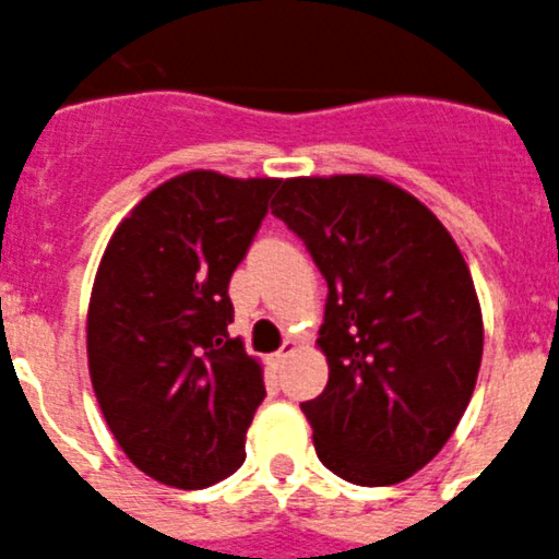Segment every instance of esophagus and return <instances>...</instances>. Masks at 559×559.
I'll return each mask as SVG.
<instances>
[{"instance_id":"esophagus-1","label":"esophagus","mask_w":559,"mask_h":559,"mask_svg":"<svg viewBox=\"0 0 559 559\" xmlns=\"http://www.w3.org/2000/svg\"><path fill=\"white\" fill-rule=\"evenodd\" d=\"M292 350H295V342H289V340H286L284 345H281V350H275V354H273V359H270V361H273V367H284V361L289 359V356H292Z\"/></svg>"}]
</instances>
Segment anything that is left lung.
I'll use <instances>...</instances> for the list:
<instances>
[{
    "label": "left lung",
    "mask_w": 559,
    "mask_h": 559,
    "mask_svg": "<svg viewBox=\"0 0 559 559\" xmlns=\"http://www.w3.org/2000/svg\"><path fill=\"white\" fill-rule=\"evenodd\" d=\"M273 214L329 284V384L300 404L317 456L361 487L409 479L454 435L479 376L481 309L460 248L420 200L370 175L284 180Z\"/></svg>",
    "instance_id": "obj_1"
}]
</instances>
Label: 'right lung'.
Returning <instances> with one entry per match:
<instances>
[{"instance_id": "right-lung-1", "label": "right lung", "mask_w": 559, "mask_h": 559, "mask_svg": "<svg viewBox=\"0 0 559 559\" xmlns=\"http://www.w3.org/2000/svg\"><path fill=\"white\" fill-rule=\"evenodd\" d=\"M278 186L178 175L130 211L99 261L85 325L92 384L128 460L160 485L200 490L245 462L267 390L228 334V284Z\"/></svg>"}]
</instances>
